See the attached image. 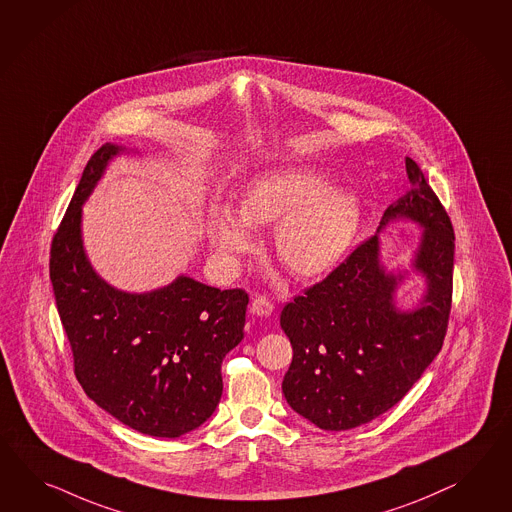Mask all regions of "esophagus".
<instances>
[{"instance_id": "34e87169", "label": "esophagus", "mask_w": 512, "mask_h": 512, "mask_svg": "<svg viewBox=\"0 0 512 512\" xmlns=\"http://www.w3.org/2000/svg\"><path fill=\"white\" fill-rule=\"evenodd\" d=\"M251 312L257 316H270L274 312V303L266 296H257L251 301Z\"/></svg>"}]
</instances>
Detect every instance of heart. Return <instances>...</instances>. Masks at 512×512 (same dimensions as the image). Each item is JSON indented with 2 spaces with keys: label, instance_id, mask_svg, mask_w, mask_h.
I'll return each instance as SVG.
<instances>
[{
  "label": "heart",
  "instance_id": "1",
  "mask_svg": "<svg viewBox=\"0 0 512 512\" xmlns=\"http://www.w3.org/2000/svg\"><path fill=\"white\" fill-rule=\"evenodd\" d=\"M237 212L212 209L207 235L218 262L233 270L251 248L250 225L274 224V250L288 272L324 274L337 264L357 233L361 203L348 188L307 168H277L251 179Z\"/></svg>",
  "mask_w": 512,
  "mask_h": 512
}]
</instances>
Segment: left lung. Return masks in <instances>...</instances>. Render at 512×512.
I'll return each instance as SVG.
<instances>
[{"label":"left lung","mask_w":512,"mask_h":512,"mask_svg":"<svg viewBox=\"0 0 512 512\" xmlns=\"http://www.w3.org/2000/svg\"><path fill=\"white\" fill-rule=\"evenodd\" d=\"M405 168L412 188L388 207L379 229L398 216L425 227L414 259L427 279L422 305L411 312L394 307L403 275L383 270L374 235L281 312L294 349L283 394L325 431L353 429L392 409L437 357L448 331L453 225L420 166L407 157Z\"/></svg>","instance_id":"1"}]
</instances>
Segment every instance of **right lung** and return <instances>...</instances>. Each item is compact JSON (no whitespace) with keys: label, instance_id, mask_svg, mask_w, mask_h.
<instances>
[{"label":"right lung","instance_id":"add662e5","mask_svg":"<svg viewBox=\"0 0 512 512\" xmlns=\"http://www.w3.org/2000/svg\"><path fill=\"white\" fill-rule=\"evenodd\" d=\"M122 151L103 144L88 161L50 250L57 311L79 385L138 433L177 438L211 418L222 398V361L244 338L248 294L190 277L148 294L107 285L87 261L81 205Z\"/></svg>","mask_w":512,"mask_h":512}]
</instances>
